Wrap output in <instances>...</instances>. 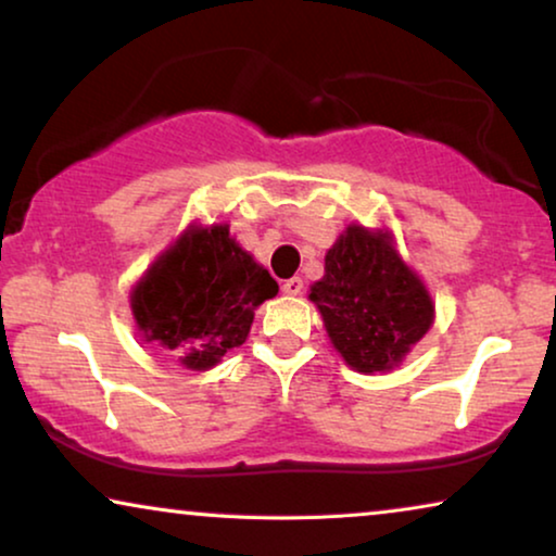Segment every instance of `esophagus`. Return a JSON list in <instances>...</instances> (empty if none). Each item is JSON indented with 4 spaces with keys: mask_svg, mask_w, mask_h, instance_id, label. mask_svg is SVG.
Segmentation results:
<instances>
[{
    "mask_svg": "<svg viewBox=\"0 0 556 556\" xmlns=\"http://www.w3.org/2000/svg\"><path fill=\"white\" fill-rule=\"evenodd\" d=\"M280 291L286 295H299L303 291V280L301 278H288L283 280V286H280Z\"/></svg>",
    "mask_w": 556,
    "mask_h": 556,
    "instance_id": "esophagus-1",
    "label": "esophagus"
}]
</instances>
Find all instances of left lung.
Instances as JSON below:
<instances>
[{
  "instance_id": "obj_1",
  "label": "left lung",
  "mask_w": 556,
  "mask_h": 556,
  "mask_svg": "<svg viewBox=\"0 0 556 556\" xmlns=\"http://www.w3.org/2000/svg\"><path fill=\"white\" fill-rule=\"evenodd\" d=\"M324 270L308 299L349 367L392 369L428 333L435 308L420 278L394 253L390 235L346 227L326 253Z\"/></svg>"
}]
</instances>
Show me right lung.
I'll return each instance as SVG.
<instances>
[{"instance_id": "right-lung-1", "label": "right lung", "mask_w": 556, "mask_h": 556, "mask_svg": "<svg viewBox=\"0 0 556 556\" xmlns=\"http://www.w3.org/2000/svg\"><path fill=\"white\" fill-rule=\"evenodd\" d=\"M278 293L270 273L235 245L227 225L192 227L131 295L147 341L189 369H210L248 339L255 308Z\"/></svg>"}]
</instances>
